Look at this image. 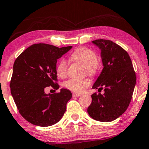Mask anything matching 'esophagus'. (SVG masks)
I'll return each instance as SVG.
<instances>
[{
	"mask_svg": "<svg viewBox=\"0 0 149 149\" xmlns=\"http://www.w3.org/2000/svg\"><path fill=\"white\" fill-rule=\"evenodd\" d=\"M81 94L80 93H72V96L73 97H79L80 96Z\"/></svg>",
	"mask_w": 149,
	"mask_h": 149,
	"instance_id": "1",
	"label": "esophagus"
}]
</instances>
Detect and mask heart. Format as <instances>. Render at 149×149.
Instances as JSON below:
<instances>
[{
	"label": "heart",
	"instance_id": "obj_1",
	"mask_svg": "<svg viewBox=\"0 0 149 149\" xmlns=\"http://www.w3.org/2000/svg\"><path fill=\"white\" fill-rule=\"evenodd\" d=\"M71 60L82 65L85 68L87 75L92 76L95 73L96 66L98 64V57L93 51L87 48H80L75 50L70 55ZM68 64L64 59H62L56 66L57 75L60 78L66 76ZM88 80L86 79H70L64 83V86L69 90L81 93L89 86Z\"/></svg>",
	"mask_w": 149,
	"mask_h": 149
}]
</instances>
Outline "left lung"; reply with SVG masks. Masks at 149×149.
Listing matches in <instances>:
<instances>
[{"instance_id":"8db88e82","label":"left lung","mask_w":149,"mask_h":149,"mask_svg":"<svg viewBox=\"0 0 149 149\" xmlns=\"http://www.w3.org/2000/svg\"><path fill=\"white\" fill-rule=\"evenodd\" d=\"M92 43L101 50L104 68L93 89H104V93L91 95L87 113L98 121H114L125 113L130 105L136 76L129 54L119 45L110 40L97 39Z\"/></svg>"}]
</instances>
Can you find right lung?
<instances>
[{"instance_id": "add662e5", "label": "right lung", "mask_w": 149, "mask_h": 149, "mask_svg": "<svg viewBox=\"0 0 149 149\" xmlns=\"http://www.w3.org/2000/svg\"><path fill=\"white\" fill-rule=\"evenodd\" d=\"M52 45L34 44L24 51L13 64L10 82L11 93L21 115L30 123L41 127L54 125L62 119L72 93L61 89L59 93H45L47 87L58 89L56 64L72 49Z\"/></svg>"}]
</instances>
